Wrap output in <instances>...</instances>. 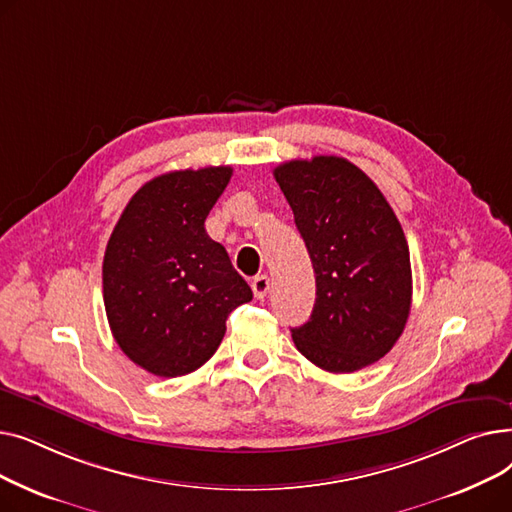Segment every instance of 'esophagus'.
Returning <instances> with one entry per match:
<instances>
[{
  "instance_id": "34e87169",
  "label": "esophagus",
  "mask_w": 512,
  "mask_h": 512,
  "mask_svg": "<svg viewBox=\"0 0 512 512\" xmlns=\"http://www.w3.org/2000/svg\"><path fill=\"white\" fill-rule=\"evenodd\" d=\"M251 288H253L255 299L263 301V299L267 297V292H270V278H267V276H257V278L251 282Z\"/></svg>"
}]
</instances>
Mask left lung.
<instances>
[{"mask_svg":"<svg viewBox=\"0 0 512 512\" xmlns=\"http://www.w3.org/2000/svg\"><path fill=\"white\" fill-rule=\"evenodd\" d=\"M274 178L294 213L315 272V305L292 328L299 353L332 373L382 359L411 311V257L386 197L351 161L315 155Z\"/></svg>","mask_w":512,"mask_h":512,"instance_id":"1","label":"left lung"}]
</instances>
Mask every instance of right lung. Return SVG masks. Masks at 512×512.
<instances>
[{
  "mask_svg": "<svg viewBox=\"0 0 512 512\" xmlns=\"http://www.w3.org/2000/svg\"><path fill=\"white\" fill-rule=\"evenodd\" d=\"M230 166L161 174L132 195L107 240L103 303L122 353L159 378L199 369L253 292L205 220Z\"/></svg>",
  "mask_w": 512,
  "mask_h": 512,
  "instance_id": "obj_1",
  "label": "right lung"
}]
</instances>
